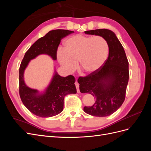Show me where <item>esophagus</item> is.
I'll return each instance as SVG.
<instances>
[{
    "instance_id": "1",
    "label": "esophagus",
    "mask_w": 151,
    "mask_h": 151,
    "mask_svg": "<svg viewBox=\"0 0 151 151\" xmlns=\"http://www.w3.org/2000/svg\"><path fill=\"white\" fill-rule=\"evenodd\" d=\"M75 85H76V88L77 89V92L78 93H80V89H79V84L77 83V82H76Z\"/></svg>"
}]
</instances>
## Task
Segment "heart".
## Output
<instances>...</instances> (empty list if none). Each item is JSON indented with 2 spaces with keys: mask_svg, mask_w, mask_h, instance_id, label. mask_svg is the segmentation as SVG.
Here are the masks:
<instances>
[{
  "mask_svg": "<svg viewBox=\"0 0 151 151\" xmlns=\"http://www.w3.org/2000/svg\"><path fill=\"white\" fill-rule=\"evenodd\" d=\"M108 44L102 36L77 35L65 42V48H59L57 60L67 73L74 72L79 62L80 69L93 74L101 68L108 56Z\"/></svg>",
  "mask_w": 151,
  "mask_h": 151,
  "instance_id": "1",
  "label": "heart"
}]
</instances>
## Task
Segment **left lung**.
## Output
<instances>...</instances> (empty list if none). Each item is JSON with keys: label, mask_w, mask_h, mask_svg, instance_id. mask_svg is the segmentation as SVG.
Wrapping results in <instances>:
<instances>
[{"label": "left lung", "mask_w": 151, "mask_h": 151, "mask_svg": "<svg viewBox=\"0 0 151 151\" xmlns=\"http://www.w3.org/2000/svg\"><path fill=\"white\" fill-rule=\"evenodd\" d=\"M84 33L106 40L109 55L99 70L77 80L81 93L91 94L95 98L94 103L84 106V111L94 116H107L115 113L125 100L129 79V62L123 46L112 31L98 29Z\"/></svg>", "instance_id": "left-lung-1"}]
</instances>
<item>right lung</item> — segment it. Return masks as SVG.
<instances>
[{
    "label": "right lung",
    "mask_w": 151,
    "mask_h": 151,
    "mask_svg": "<svg viewBox=\"0 0 151 151\" xmlns=\"http://www.w3.org/2000/svg\"><path fill=\"white\" fill-rule=\"evenodd\" d=\"M74 31L55 29L49 31L32 45L24 55L19 67V95L22 103L34 115L40 117H51L61 113L66 95L77 93L75 78L71 75L65 77L55 73L43 93L27 86L24 81V72L31 60L39 55L46 54L57 60V52L61 40Z\"/></svg>",
    "instance_id": "right-lung-1"
}]
</instances>
